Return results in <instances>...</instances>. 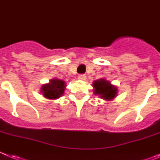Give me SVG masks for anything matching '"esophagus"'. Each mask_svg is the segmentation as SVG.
Wrapping results in <instances>:
<instances>
[{"label": "esophagus", "mask_w": 160, "mask_h": 160, "mask_svg": "<svg viewBox=\"0 0 160 160\" xmlns=\"http://www.w3.org/2000/svg\"><path fill=\"white\" fill-rule=\"evenodd\" d=\"M78 78L79 80H82V81H85L87 79V76L85 75V74H80Z\"/></svg>", "instance_id": "1"}]
</instances>
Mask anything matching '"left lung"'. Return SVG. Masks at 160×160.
Returning <instances> with one entry per match:
<instances>
[{"label":"left lung","instance_id":"left-lung-1","mask_svg":"<svg viewBox=\"0 0 160 160\" xmlns=\"http://www.w3.org/2000/svg\"><path fill=\"white\" fill-rule=\"evenodd\" d=\"M93 87L94 88V94L99 96L100 98L107 101H111L117 96L118 89L117 87L111 84L105 78H100L95 80L93 82Z\"/></svg>","mask_w":160,"mask_h":160}]
</instances>
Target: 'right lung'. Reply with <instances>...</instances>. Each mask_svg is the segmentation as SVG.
Listing matches in <instances>:
<instances>
[{
	"label": "right lung",
	"mask_w": 160,
	"mask_h": 160,
	"mask_svg": "<svg viewBox=\"0 0 160 160\" xmlns=\"http://www.w3.org/2000/svg\"><path fill=\"white\" fill-rule=\"evenodd\" d=\"M66 87L64 81L58 78H53L49 80L47 84L42 85L41 93L48 99H57L64 94Z\"/></svg>",
	"instance_id": "add662e5"
}]
</instances>
